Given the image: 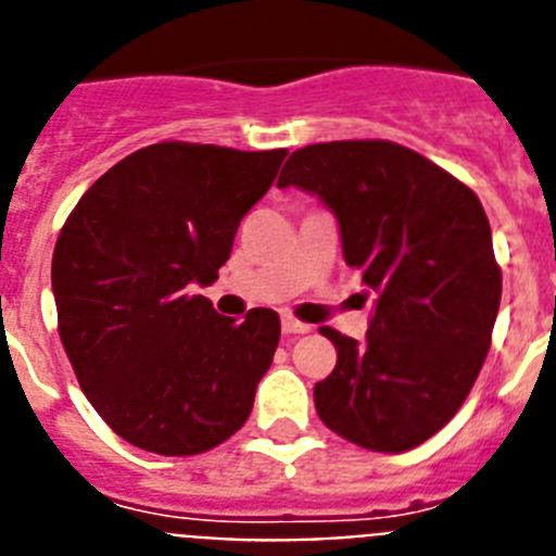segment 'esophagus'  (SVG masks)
<instances>
[{"label": "esophagus", "mask_w": 556, "mask_h": 556, "mask_svg": "<svg viewBox=\"0 0 556 556\" xmlns=\"http://www.w3.org/2000/svg\"><path fill=\"white\" fill-rule=\"evenodd\" d=\"M282 332L285 336H305V332H311V325L293 316H282Z\"/></svg>", "instance_id": "esophagus-1"}]
</instances>
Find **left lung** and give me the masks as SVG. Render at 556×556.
I'll list each match as a JSON object with an SVG mask.
<instances>
[{
    "mask_svg": "<svg viewBox=\"0 0 556 556\" xmlns=\"http://www.w3.org/2000/svg\"><path fill=\"white\" fill-rule=\"evenodd\" d=\"M277 185L336 212L344 260L375 299L364 341L321 327L338 361L313 389L318 417L366 451L422 445L470 394L498 316L501 268L479 195L389 139L299 148Z\"/></svg>",
    "mask_w": 556,
    "mask_h": 556,
    "instance_id": "8db88e82",
    "label": "left lung"
}]
</instances>
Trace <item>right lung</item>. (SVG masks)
<instances>
[{
    "label": "right lung",
    "instance_id": "obj_1",
    "mask_svg": "<svg viewBox=\"0 0 556 556\" xmlns=\"http://www.w3.org/2000/svg\"><path fill=\"white\" fill-rule=\"evenodd\" d=\"M285 153L148 144L70 212L52 254L58 332L84 394L125 442L195 456L249 419L279 316L254 307L235 321L195 285L218 279Z\"/></svg>",
    "mask_w": 556,
    "mask_h": 556
}]
</instances>
